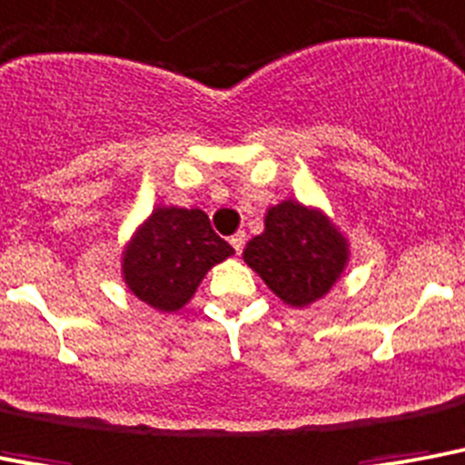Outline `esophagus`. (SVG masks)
<instances>
[{"mask_svg": "<svg viewBox=\"0 0 465 465\" xmlns=\"http://www.w3.org/2000/svg\"><path fill=\"white\" fill-rule=\"evenodd\" d=\"M229 243H232L233 252H236V255H241V251H243V243H245V233L243 232L233 233L232 239H229Z\"/></svg>", "mask_w": 465, "mask_h": 465, "instance_id": "obj_1", "label": "esophagus"}]
</instances>
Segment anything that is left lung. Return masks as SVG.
Listing matches in <instances>:
<instances>
[{
  "instance_id": "1",
  "label": "left lung",
  "mask_w": 465,
  "mask_h": 465,
  "mask_svg": "<svg viewBox=\"0 0 465 465\" xmlns=\"http://www.w3.org/2000/svg\"><path fill=\"white\" fill-rule=\"evenodd\" d=\"M243 260L286 305L303 308L337 284L349 243L320 210L282 200L267 210L265 232L248 241Z\"/></svg>"
}]
</instances>
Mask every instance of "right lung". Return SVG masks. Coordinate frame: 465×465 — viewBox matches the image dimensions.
I'll return each instance as SVG.
<instances>
[{
  "label": "right lung",
  "mask_w": 465,
  "mask_h": 465,
  "mask_svg": "<svg viewBox=\"0 0 465 465\" xmlns=\"http://www.w3.org/2000/svg\"><path fill=\"white\" fill-rule=\"evenodd\" d=\"M232 252L203 210L154 207L124 248V282L143 303L162 312L181 311L207 270Z\"/></svg>",
  "instance_id": "right-lung-1"
}]
</instances>
